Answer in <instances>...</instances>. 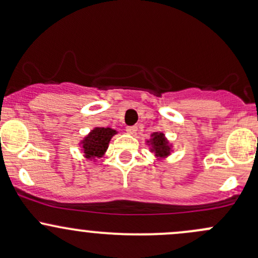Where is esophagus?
Wrapping results in <instances>:
<instances>
[{
    "label": "esophagus",
    "mask_w": 258,
    "mask_h": 258,
    "mask_svg": "<svg viewBox=\"0 0 258 258\" xmlns=\"http://www.w3.org/2000/svg\"><path fill=\"white\" fill-rule=\"evenodd\" d=\"M126 131L128 132V134H131V135H135L137 132V127L136 126H128L126 128Z\"/></svg>",
    "instance_id": "1"
}]
</instances>
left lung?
Masks as SVG:
<instances>
[{
	"label": "left lung",
	"instance_id": "obj_1",
	"mask_svg": "<svg viewBox=\"0 0 258 258\" xmlns=\"http://www.w3.org/2000/svg\"><path fill=\"white\" fill-rule=\"evenodd\" d=\"M151 140L147 141L151 146V152H153L158 158H165V157L169 156L170 152H172V146L169 145L164 134L154 132L151 135Z\"/></svg>",
	"mask_w": 258,
	"mask_h": 258
}]
</instances>
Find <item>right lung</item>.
<instances>
[{"instance_id": "right-lung-1", "label": "right lung", "mask_w": 258, "mask_h": 258, "mask_svg": "<svg viewBox=\"0 0 258 258\" xmlns=\"http://www.w3.org/2000/svg\"><path fill=\"white\" fill-rule=\"evenodd\" d=\"M116 134L117 132L110 127H95L80 143L83 152L85 153V158H101L107 150L111 138Z\"/></svg>"}]
</instances>
